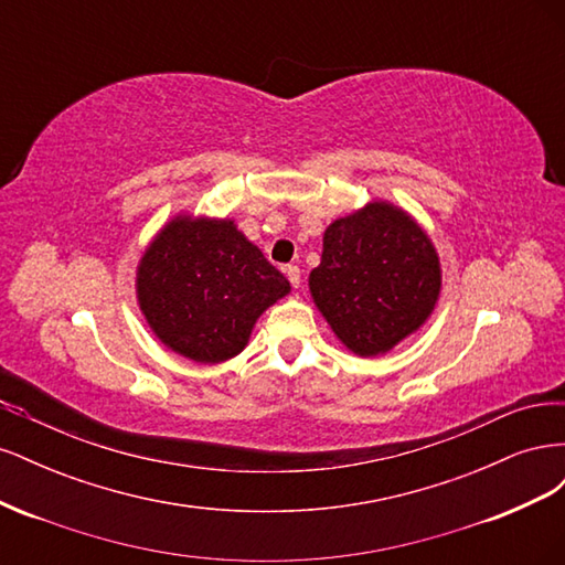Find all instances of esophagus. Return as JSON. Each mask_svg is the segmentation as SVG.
I'll use <instances>...</instances> for the list:
<instances>
[{"mask_svg": "<svg viewBox=\"0 0 565 565\" xmlns=\"http://www.w3.org/2000/svg\"><path fill=\"white\" fill-rule=\"evenodd\" d=\"M285 276H287V280L292 282V287H299L301 285V270H299V266H285Z\"/></svg>", "mask_w": 565, "mask_h": 565, "instance_id": "esophagus-1", "label": "esophagus"}]
</instances>
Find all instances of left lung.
<instances>
[{"label":"left lung","mask_w":565,"mask_h":565,"mask_svg":"<svg viewBox=\"0 0 565 565\" xmlns=\"http://www.w3.org/2000/svg\"><path fill=\"white\" fill-rule=\"evenodd\" d=\"M309 287L341 344L380 355L431 316L440 264L429 235L403 210L370 202L324 231Z\"/></svg>","instance_id":"left-lung-1"}]
</instances>
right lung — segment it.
<instances>
[{
    "mask_svg": "<svg viewBox=\"0 0 565 565\" xmlns=\"http://www.w3.org/2000/svg\"><path fill=\"white\" fill-rule=\"evenodd\" d=\"M287 292V278L228 218L169 221L136 273L150 330L195 363L241 353L256 318Z\"/></svg>",
    "mask_w": 565,
    "mask_h": 565,
    "instance_id": "obj_1",
    "label": "right lung"
}]
</instances>
